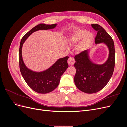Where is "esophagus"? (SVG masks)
Segmentation results:
<instances>
[{
	"label": "esophagus",
	"instance_id": "1",
	"mask_svg": "<svg viewBox=\"0 0 127 127\" xmlns=\"http://www.w3.org/2000/svg\"><path fill=\"white\" fill-rule=\"evenodd\" d=\"M75 59L74 58L72 57H69V59L68 60V63L69 64V65H70V66H72L73 64H74L75 63Z\"/></svg>",
	"mask_w": 127,
	"mask_h": 127
}]
</instances>
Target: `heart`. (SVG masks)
I'll use <instances>...</instances> for the list:
<instances>
[{
  "label": "heart",
  "mask_w": 127,
  "mask_h": 127,
  "mask_svg": "<svg viewBox=\"0 0 127 127\" xmlns=\"http://www.w3.org/2000/svg\"><path fill=\"white\" fill-rule=\"evenodd\" d=\"M80 42L77 47V50L82 52L86 50L91 45L93 41V35L91 33H88L87 30H80L74 33L69 39V43L71 45H74Z\"/></svg>",
  "instance_id": "1"
}]
</instances>
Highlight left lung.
<instances>
[{
    "instance_id": "left-lung-1",
    "label": "left lung",
    "mask_w": 127,
    "mask_h": 127,
    "mask_svg": "<svg viewBox=\"0 0 127 127\" xmlns=\"http://www.w3.org/2000/svg\"><path fill=\"white\" fill-rule=\"evenodd\" d=\"M91 25L97 31L95 43H105L109 48V55L106 62L102 64H95L91 61L87 50L75 56V85L79 90L89 94L96 93L106 85L113 75L115 65L114 44L112 37L101 25Z\"/></svg>"
}]
</instances>
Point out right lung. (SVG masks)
Listing matches in <instances>:
<instances>
[{
  "label": "right lung",
  "mask_w": 127,
  "mask_h": 127,
  "mask_svg": "<svg viewBox=\"0 0 127 127\" xmlns=\"http://www.w3.org/2000/svg\"><path fill=\"white\" fill-rule=\"evenodd\" d=\"M56 24L51 25L41 23L34 27L22 37L20 50V69L25 81L33 90L39 93H48L54 90L58 86L61 75L68 68V56L60 58L47 70L42 72H35L27 68L22 56V48L25 41L31 34L40 30H49L55 28Z\"/></svg>",
  "instance_id": "1"
}]
</instances>
